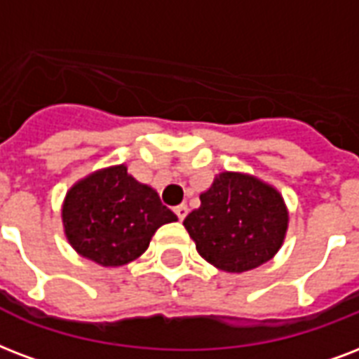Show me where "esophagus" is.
<instances>
[{"label": "esophagus", "instance_id": "obj_1", "mask_svg": "<svg viewBox=\"0 0 359 359\" xmlns=\"http://www.w3.org/2000/svg\"><path fill=\"white\" fill-rule=\"evenodd\" d=\"M175 215L179 216V220L182 222L186 218V215H188V207L186 205H179V207H175Z\"/></svg>", "mask_w": 359, "mask_h": 359}]
</instances>
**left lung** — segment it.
Here are the masks:
<instances>
[{
  "mask_svg": "<svg viewBox=\"0 0 359 359\" xmlns=\"http://www.w3.org/2000/svg\"><path fill=\"white\" fill-rule=\"evenodd\" d=\"M184 228L199 256L228 273L269 262L283 246L288 209L283 196L252 175L224 171L201 196Z\"/></svg>",
  "mask_w": 359,
  "mask_h": 359,
  "instance_id": "left-lung-1",
  "label": "left lung"
}]
</instances>
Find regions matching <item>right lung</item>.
<instances>
[{
  "mask_svg": "<svg viewBox=\"0 0 359 359\" xmlns=\"http://www.w3.org/2000/svg\"><path fill=\"white\" fill-rule=\"evenodd\" d=\"M65 237L84 258L118 267L149 248L156 229L177 222L150 186L137 182L128 168L113 165L71 186L62 207Z\"/></svg>",
  "mask_w": 359,
  "mask_h": 359,
  "instance_id": "add662e5",
  "label": "right lung"
}]
</instances>
